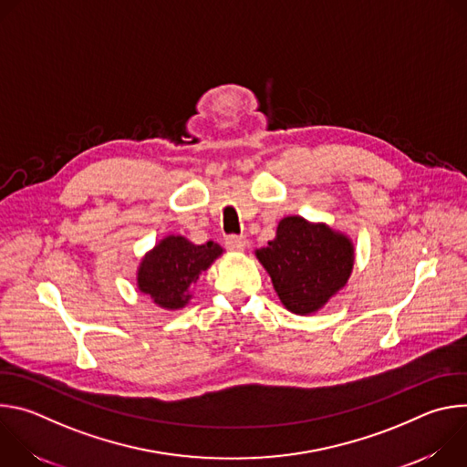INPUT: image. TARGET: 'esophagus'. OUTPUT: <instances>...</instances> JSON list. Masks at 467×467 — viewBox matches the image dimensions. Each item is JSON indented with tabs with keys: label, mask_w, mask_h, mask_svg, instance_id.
I'll list each match as a JSON object with an SVG mask.
<instances>
[{
	"label": "esophagus",
	"mask_w": 467,
	"mask_h": 467,
	"mask_svg": "<svg viewBox=\"0 0 467 467\" xmlns=\"http://www.w3.org/2000/svg\"><path fill=\"white\" fill-rule=\"evenodd\" d=\"M247 240L244 236H238V234H229L225 236V245L231 249V251H242L245 247Z\"/></svg>",
	"instance_id": "1"
}]
</instances>
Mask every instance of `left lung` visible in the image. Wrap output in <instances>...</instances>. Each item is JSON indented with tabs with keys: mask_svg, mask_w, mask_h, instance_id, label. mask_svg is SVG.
Listing matches in <instances>:
<instances>
[{
	"mask_svg": "<svg viewBox=\"0 0 467 467\" xmlns=\"http://www.w3.org/2000/svg\"><path fill=\"white\" fill-rule=\"evenodd\" d=\"M283 305L294 314L317 312L342 290L353 270V244L325 223L299 216L281 220L275 240L256 249Z\"/></svg>",
	"mask_w": 467,
	"mask_h": 467,
	"instance_id": "left-lung-1",
	"label": "left lung"
}]
</instances>
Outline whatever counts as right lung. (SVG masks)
<instances>
[{"label":"right lung","mask_w":467,"mask_h":467,"mask_svg":"<svg viewBox=\"0 0 467 467\" xmlns=\"http://www.w3.org/2000/svg\"><path fill=\"white\" fill-rule=\"evenodd\" d=\"M222 253L214 242L195 245L184 236H166L144 256L137 277L139 290L162 308H182L192 297L190 288Z\"/></svg>","instance_id":"add662e5"}]
</instances>
